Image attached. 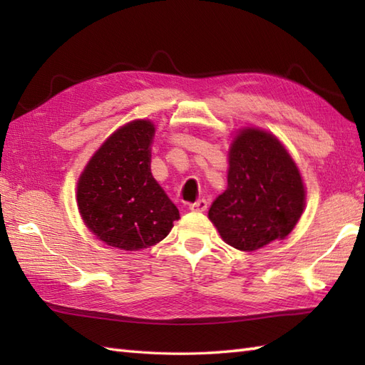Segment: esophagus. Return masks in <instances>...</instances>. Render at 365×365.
Listing matches in <instances>:
<instances>
[{"label": "esophagus", "mask_w": 365, "mask_h": 365, "mask_svg": "<svg viewBox=\"0 0 365 365\" xmlns=\"http://www.w3.org/2000/svg\"><path fill=\"white\" fill-rule=\"evenodd\" d=\"M208 208V202L205 199H199L196 202H191L190 204V210L192 212H205Z\"/></svg>", "instance_id": "1"}]
</instances>
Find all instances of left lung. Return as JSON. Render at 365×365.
Instances as JSON below:
<instances>
[{
  "mask_svg": "<svg viewBox=\"0 0 365 365\" xmlns=\"http://www.w3.org/2000/svg\"><path fill=\"white\" fill-rule=\"evenodd\" d=\"M304 199L299 170L284 145L267 131L245 128L230 147L227 190L208 218L224 242L250 252L289 235Z\"/></svg>",
  "mask_w": 365,
  "mask_h": 365,
  "instance_id": "obj_1",
  "label": "left lung"
}]
</instances>
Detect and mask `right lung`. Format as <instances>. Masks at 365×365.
<instances>
[{"instance_id": "1", "label": "right lung", "mask_w": 365, "mask_h": 365, "mask_svg": "<svg viewBox=\"0 0 365 365\" xmlns=\"http://www.w3.org/2000/svg\"><path fill=\"white\" fill-rule=\"evenodd\" d=\"M155 127L133 120L106 139L78 180L83 221L106 245L138 251L161 242L180 218L150 173Z\"/></svg>"}]
</instances>
